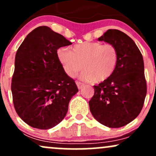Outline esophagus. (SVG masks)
<instances>
[{"instance_id":"1","label":"esophagus","mask_w":156,"mask_h":156,"mask_svg":"<svg viewBox=\"0 0 156 156\" xmlns=\"http://www.w3.org/2000/svg\"><path fill=\"white\" fill-rule=\"evenodd\" d=\"M76 84H77V87H78V88L79 89H81L84 85L83 83H82L81 82H80V81H76Z\"/></svg>"}]
</instances>
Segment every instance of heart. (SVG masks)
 <instances>
[{
  "instance_id": "b5f03b06",
  "label": "heart",
  "mask_w": 156,
  "mask_h": 156,
  "mask_svg": "<svg viewBox=\"0 0 156 156\" xmlns=\"http://www.w3.org/2000/svg\"><path fill=\"white\" fill-rule=\"evenodd\" d=\"M57 57L63 70L69 77H75L84 69L80 79L87 82H102L108 79L117 67L119 51L112 43L83 42L75 44L72 51L61 48Z\"/></svg>"
}]
</instances>
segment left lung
Wrapping results in <instances>:
<instances>
[{"mask_svg": "<svg viewBox=\"0 0 156 156\" xmlns=\"http://www.w3.org/2000/svg\"><path fill=\"white\" fill-rule=\"evenodd\" d=\"M99 41L117 48V67L108 79L94 86V95L89 102L93 117L108 128H120L140 114L147 94L144 61L134 41L126 34L109 29Z\"/></svg>", "mask_w": 156, "mask_h": 156, "instance_id": "left-lung-1", "label": "left lung"}]
</instances>
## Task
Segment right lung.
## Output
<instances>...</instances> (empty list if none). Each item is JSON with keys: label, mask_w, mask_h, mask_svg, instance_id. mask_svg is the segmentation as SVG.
Returning a JSON list of instances; mask_svg holds the SVG:
<instances>
[{"label": "right lung", "mask_w": 156, "mask_h": 156, "mask_svg": "<svg viewBox=\"0 0 156 156\" xmlns=\"http://www.w3.org/2000/svg\"><path fill=\"white\" fill-rule=\"evenodd\" d=\"M71 44L49 27L39 26L27 35L16 53L11 85L14 107L33 128L48 130L60 123L78 92L57 57L58 48Z\"/></svg>", "instance_id": "add662e5"}]
</instances>
